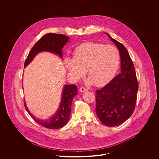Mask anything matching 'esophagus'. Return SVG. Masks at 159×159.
<instances>
[{
	"instance_id": "esophagus-1",
	"label": "esophagus",
	"mask_w": 159,
	"mask_h": 159,
	"mask_svg": "<svg viewBox=\"0 0 159 159\" xmlns=\"http://www.w3.org/2000/svg\"><path fill=\"white\" fill-rule=\"evenodd\" d=\"M79 91H80V92H86V91H88V89H87L86 88H85L82 87V88H80Z\"/></svg>"
}]
</instances>
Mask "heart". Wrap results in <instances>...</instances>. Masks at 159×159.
Wrapping results in <instances>:
<instances>
[{
    "label": "heart",
    "mask_w": 159,
    "mask_h": 159,
    "mask_svg": "<svg viewBox=\"0 0 159 159\" xmlns=\"http://www.w3.org/2000/svg\"><path fill=\"white\" fill-rule=\"evenodd\" d=\"M120 58L119 51L114 46L87 42L79 46L73 60L66 59L65 64L75 80L80 79L86 71L88 83L101 87L113 79L119 67Z\"/></svg>",
    "instance_id": "1"
}]
</instances>
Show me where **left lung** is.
Masks as SVG:
<instances>
[{
  "label": "left lung",
  "mask_w": 159,
  "mask_h": 159,
  "mask_svg": "<svg viewBox=\"0 0 159 159\" xmlns=\"http://www.w3.org/2000/svg\"><path fill=\"white\" fill-rule=\"evenodd\" d=\"M105 33L119 51L121 72L104 87L96 91L95 111L102 124L113 127L127 120L134 111L138 84L128 50L123 44Z\"/></svg>",
  "instance_id": "left-lung-1"
}]
</instances>
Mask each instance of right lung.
Returning <instances> with one entry per match:
<instances>
[{"instance_id":"obj_1","label":"right lung","mask_w":159,"mask_h":159,"mask_svg":"<svg viewBox=\"0 0 159 159\" xmlns=\"http://www.w3.org/2000/svg\"><path fill=\"white\" fill-rule=\"evenodd\" d=\"M70 38L60 34L48 33L41 38L33 46L25 61L24 68L26 67L34 58L41 52H49L62 57V49L68 42ZM77 94V88L75 84H65L63 88L60 104L55 113L45 120L36 118L31 113L24 102L26 111L38 124L46 128L60 129L64 126L68 122L71 111V104L73 98Z\"/></svg>"}]
</instances>
